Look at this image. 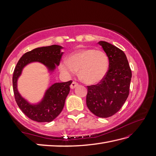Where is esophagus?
I'll return each mask as SVG.
<instances>
[{"instance_id": "obj_1", "label": "esophagus", "mask_w": 156, "mask_h": 156, "mask_svg": "<svg viewBox=\"0 0 156 156\" xmlns=\"http://www.w3.org/2000/svg\"><path fill=\"white\" fill-rule=\"evenodd\" d=\"M78 85V84L77 83V82H72V83L71 85H70V88H71L72 89H74V88H75L76 87H77Z\"/></svg>"}]
</instances>
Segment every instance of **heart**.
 <instances>
[{
	"mask_svg": "<svg viewBox=\"0 0 156 156\" xmlns=\"http://www.w3.org/2000/svg\"><path fill=\"white\" fill-rule=\"evenodd\" d=\"M108 58L105 52L94 49H81L71 53L68 59L59 62V69L66 77L78 70L79 78L87 84H95L103 80L108 69Z\"/></svg>",
	"mask_w": 156,
	"mask_h": 156,
	"instance_id": "heart-1",
	"label": "heart"
}]
</instances>
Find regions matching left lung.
Masks as SVG:
<instances>
[{
	"label": "left lung",
	"mask_w": 156,
	"mask_h": 156,
	"mask_svg": "<svg viewBox=\"0 0 156 156\" xmlns=\"http://www.w3.org/2000/svg\"><path fill=\"white\" fill-rule=\"evenodd\" d=\"M98 44L108 58V70L101 83L88 87L87 105L96 116L107 118L120 110L127 100L132 74L123 51L108 42Z\"/></svg>",
	"instance_id": "obj_1"
}]
</instances>
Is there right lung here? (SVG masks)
I'll return each instance as SVG.
<instances>
[{"instance_id":"add662e5","label":"right lung","mask_w":156,"mask_h":156,"mask_svg":"<svg viewBox=\"0 0 156 156\" xmlns=\"http://www.w3.org/2000/svg\"><path fill=\"white\" fill-rule=\"evenodd\" d=\"M62 46L53 45L35 48L25 53L20 58L12 76V86L15 98L18 107L27 117L33 121L44 122H51L60 114L64 107L66 98L69 92L72 81L56 82L45 90L40 101L31 103L23 97L18 90V80L25 66L38 62L45 66L49 74L58 66L63 53Z\"/></svg>"}]
</instances>
